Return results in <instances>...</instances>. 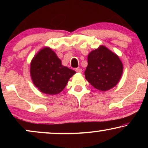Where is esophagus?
Listing matches in <instances>:
<instances>
[{
	"label": "esophagus",
	"mask_w": 148,
	"mask_h": 148,
	"mask_svg": "<svg viewBox=\"0 0 148 148\" xmlns=\"http://www.w3.org/2000/svg\"><path fill=\"white\" fill-rule=\"evenodd\" d=\"M75 70H76V72H78V73L82 72V69H81V68H76Z\"/></svg>",
	"instance_id": "1"
}]
</instances>
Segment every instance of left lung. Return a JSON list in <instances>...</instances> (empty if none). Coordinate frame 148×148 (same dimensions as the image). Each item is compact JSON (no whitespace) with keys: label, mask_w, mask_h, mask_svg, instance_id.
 <instances>
[{"label":"left lung","mask_w":148,"mask_h":148,"mask_svg":"<svg viewBox=\"0 0 148 148\" xmlns=\"http://www.w3.org/2000/svg\"><path fill=\"white\" fill-rule=\"evenodd\" d=\"M123 72V64L118 55L100 45L88 54L86 79L96 89L107 91L115 87Z\"/></svg>","instance_id":"8db88e82"}]
</instances>
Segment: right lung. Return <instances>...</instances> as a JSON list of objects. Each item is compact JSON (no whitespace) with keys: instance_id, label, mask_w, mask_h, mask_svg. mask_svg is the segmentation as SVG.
Returning a JSON list of instances; mask_svg holds the SVG:
<instances>
[{"instance_id":"obj_1","label":"right lung","mask_w":148,"mask_h":148,"mask_svg":"<svg viewBox=\"0 0 148 148\" xmlns=\"http://www.w3.org/2000/svg\"><path fill=\"white\" fill-rule=\"evenodd\" d=\"M30 74L33 84L39 90L54 95L63 90L76 72L62 65L56 53L50 47H45L32 59Z\"/></svg>"}]
</instances>
